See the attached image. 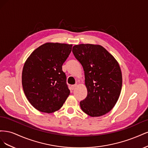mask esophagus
<instances>
[{"label": "esophagus", "instance_id": "esophagus-1", "mask_svg": "<svg viewBox=\"0 0 148 148\" xmlns=\"http://www.w3.org/2000/svg\"><path fill=\"white\" fill-rule=\"evenodd\" d=\"M77 87V84L72 85V86H71V89H72V90H73V89H75Z\"/></svg>", "mask_w": 148, "mask_h": 148}]
</instances>
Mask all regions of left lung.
I'll use <instances>...</instances> for the list:
<instances>
[{
    "mask_svg": "<svg viewBox=\"0 0 148 148\" xmlns=\"http://www.w3.org/2000/svg\"><path fill=\"white\" fill-rule=\"evenodd\" d=\"M73 54L83 67L88 95L79 103L91 117L109 112L117 103L122 86V75L118 62L100 45L81 44L73 47Z\"/></svg>",
    "mask_w": 148,
    "mask_h": 148,
    "instance_id": "1",
    "label": "left lung"
}]
</instances>
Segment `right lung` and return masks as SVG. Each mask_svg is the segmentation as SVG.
<instances>
[{
  "label": "right lung",
  "instance_id": "obj_1",
  "mask_svg": "<svg viewBox=\"0 0 148 148\" xmlns=\"http://www.w3.org/2000/svg\"><path fill=\"white\" fill-rule=\"evenodd\" d=\"M72 44L47 42L31 53L22 71L25 95L36 109L44 113L59 110L70 95L62 65Z\"/></svg>",
  "mask_w": 148,
  "mask_h": 148
}]
</instances>
